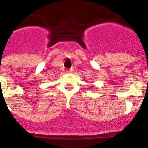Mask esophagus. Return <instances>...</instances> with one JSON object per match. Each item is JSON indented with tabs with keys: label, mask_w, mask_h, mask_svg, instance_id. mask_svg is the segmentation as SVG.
Wrapping results in <instances>:
<instances>
[{
	"label": "esophagus",
	"mask_w": 148,
	"mask_h": 148,
	"mask_svg": "<svg viewBox=\"0 0 148 148\" xmlns=\"http://www.w3.org/2000/svg\"><path fill=\"white\" fill-rule=\"evenodd\" d=\"M67 73H72L73 72V69H70V70H67Z\"/></svg>",
	"instance_id": "obj_1"
}]
</instances>
